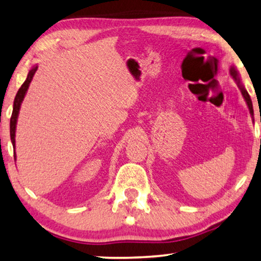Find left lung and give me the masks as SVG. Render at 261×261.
Here are the masks:
<instances>
[{"mask_svg": "<svg viewBox=\"0 0 261 261\" xmlns=\"http://www.w3.org/2000/svg\"><path fill=\"white\" fill-rule=\"evenodd\" d=\"M230 75H231L232 79L234 80L237 85H238L239 90H240V92H242V95H243L244 99H245V102H246V104H247L248 110H250V114L252 116V118H253V106H252L251 97H250V95H248V92H247L246 89H245L244 84L242 83V80H240L239 72H238V70H237V68L234 67V65H231V67H230Z\"/></svg>", "mask_w": 261, "mask_h": 261, "instance_id": "8db88e82", "label": "left lung"}]
</instances>
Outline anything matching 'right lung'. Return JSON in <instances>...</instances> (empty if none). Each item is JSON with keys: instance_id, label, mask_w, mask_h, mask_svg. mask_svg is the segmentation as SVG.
<instances>
[{"instance_id": "1", "label": "right lung", "mask_w": 261, "mask_h": 261, "mask_svg": "<svg viewBox=\"0 0 261 261\" xmlns=\"http://www.w3.org/2000/svg\"><path fill=\"white\" fill-rule=\"evenodd\" d=\"M37 68H38L37 65H34V67L30 69L28 76H27V80L24 81V83L21 85V88L18 89V91L14 99L13 114H11V118H10V139H11V143H13L15 159H16V153H15V132H16V124H17L19 109H21V104L23 102V99H24L25 93H27V91H28L29 85L31 83V81H33V77L35 75V72H36Z\"/></svg>"}]
</instances>
